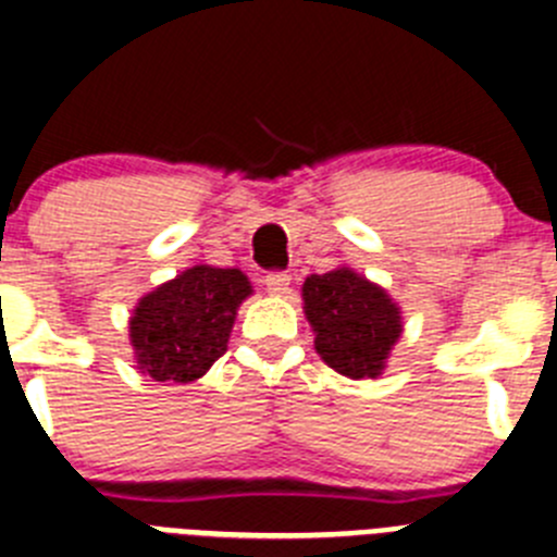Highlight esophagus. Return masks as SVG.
<instances>
[{
  "label": "esophagus",
  "mask_w": 557,
  "mask_h": 557,
  "mask_svg": "<svg viewBox=\"0 0 557 557\" xmlns=\"http://www.w3.org/2000/svg\"><path fill=\"white\" fill-rule=\"evenodd\" d=\"M264 287H268L270 295H287L289 293V275L275 270V273L264 275Z\"/></svg>",
  "instance_id": "obj_1"
}]
</instances>
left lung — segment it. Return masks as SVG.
<instances>
[{"label":"left lung","instance_id":"left-lung-1","mask_svg":"<svg viewBox=\"0 0 557 557\" xmlns=\"http://www.w3.org/2000/svg\"><path fill=\"white\" fill-rule=\"evenodd\" d=\"M304 309L318 354L348 379H375L403 331L389 295L348 268L309 275Z\"/></svg>","mask_w":557,"mask_h":557}]
</instances>
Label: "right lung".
Returning a JSON list of instances; mask_svg holds the SVG:
<instances>
[{"mask_svg":"<svg viewBox=\"0 0 557 557\" xmlns=\"http://www.w3.org/2000/svg\"><path fill=\"white\" fill-rule=\"evenodd\" d=\"M251 284L234 268L196 264L137 304L129 320L137 364L154 381L201 379L226 354L237 306Z\"/></svg>","mask_w":557,"mask_h":557,"instance_id":"1","label":"right lung"}]
</instances>
